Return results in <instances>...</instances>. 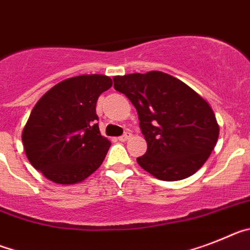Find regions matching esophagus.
<instances>
[{"label": "esophagus", "mask_w": 250, "mask_h": 250, "mask_svg": "<svg viewBox=\"0 0 250 250\" xmlns=\"http://www.w3.org/2000/svg\"><path fill=\"white\" fill-rule=\"evenodd\" d=\"M131 136H132L131 132L127 131V132H125V133H123L121 137H118V140L119 141H127V140H129V138H131Z\"/></svg>", "instance_id": "obj_1"}]
</instances>
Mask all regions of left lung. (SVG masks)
I'll return each instance as SVG.
<instances>
[{"label":"left lung","instance_id":"8db88e82","mask_svg":"<svg viewBox=\"0 0 250 250\" xmlns=\"http://www.w3.org/2000/svg\"><path fill=\"white\" fill-rule=\"evenodd\" d=\"M114 89L137 109L147 142L137 158L156 179L179 181L194 175L209 158L219 125L209 103L181 80L162 71L114 77Z\"/></svg>","mask_w":250,"mask_h":250}]
</instances>
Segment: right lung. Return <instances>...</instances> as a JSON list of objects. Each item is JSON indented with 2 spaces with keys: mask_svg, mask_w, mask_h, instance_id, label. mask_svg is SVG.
I'll return each instance as SVG.
<instances>
[{
  "mask_svg": "<svg viewBox=\"0 0 250 250\" xmlns=\"http://www.w3.org/2000/svg\"><path fill=\"white\" fill-rule=\"evenodd\" d=\"M112 84L99 74L69 78L35 104L22 143L30 164L46 179L77 184L101 166L110 142L101 134L95 107Z\"/></svg>",
  "mask_w": 250,
  "mask_h": 250,
  "instance_id": "1",
  "label": "right lung"
}]
</instances>
